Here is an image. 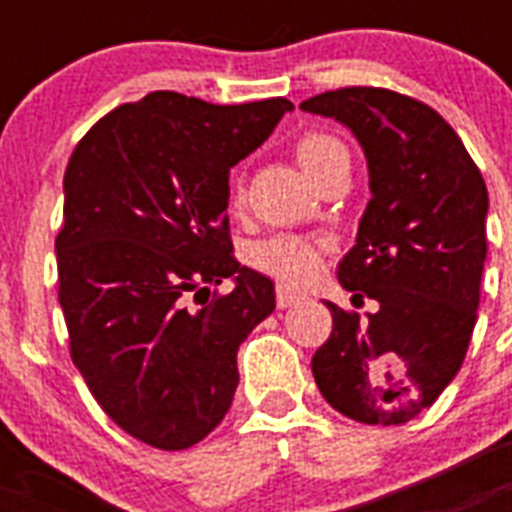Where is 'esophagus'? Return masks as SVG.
Masks as SVG:
<instances>
[{
	"label": "esophagus",
	"mask_w": 512,
	"mask_h": 512,
	"mask_svg": "<svg viewBox=\"0 0 512 512\" xmlns=\"http://www.w3.org/2000/svg\"><path fill=\"white\" fill-rule=\"evenodd\" d=\"M302 300H305V295H300V292H295V289L284 287V284H279V287H277V307H279V310H287V307H292V305H300Z\"/></svg>",
	"instance_id": "34e87169"
}]
</instances>
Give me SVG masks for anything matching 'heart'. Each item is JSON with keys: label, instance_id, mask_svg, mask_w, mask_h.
<instances>
[{"label": "heart", "instance_id": "1", "mask_svg": "<svg viewBox=\"0 0 512 512\" xmlns=\"http://www.w3.org/2000/svg\"><path fill=\"white\" fill-rule=\"evenodd\" d=\"M338 153H346L343 143L328 133H305L295 143L297 164L302 166L310 179L318 176V171L328 164ZM243 205V189L233 187L230 194V207ZM325 243L305 235H274L266 241L256 243L251 251V264L269 277L279 279L282 284H305L318 274L323 266Z\"/></svg>", "mask_w": 512, "mask_h": 512}]
</instances>
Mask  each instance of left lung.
<instances>
[{
    "label": "left lung",
    "instance_id": "left-lung-1",
    "mask_svg": "<svg viewBox=\"0 0 512 512\" xmlns=\"http://www.w3.org/2000/svg\"><path fill=\"white\" fill-rule=\"evenodd\" d=\"M343 122L364 148L372 200L338 282L377 310H341L312 356L325 400L366 425H400L431 408L467 356L487 256V187L433 107L377 87H343L300 104Z\"/></svg>",
    "mask_w": 512,
    "mask_h": 512
}]
</instances>
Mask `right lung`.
Wrapping results in <instances>:
<instances>
[{
	"label": "right lung",
	"instance_id": "right-lung-1",
	"mask_svg": "<svg viewBox=\"0 0 512 512\" xmlns=\"http://www.w3.org/2000/svg\"><path fill=\"white\" fill-rule=\"evenodd\" d=\"M289 110L284 97L151 92L104 115L71 153L56 235L71 361L99 408L153 449L215 431L238 387V346L277 305L271 279L233 256L225 210L230 169ZM225 278L234 292L210 296Z\"/></svg>",
	"mask_w": 512,
	"mask_h": 512
}]
</instances>
